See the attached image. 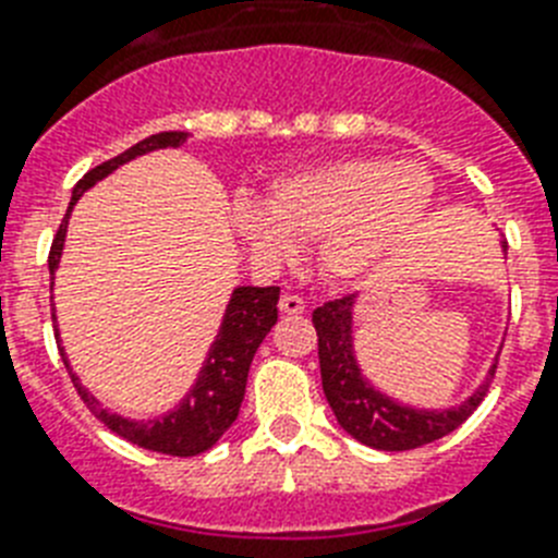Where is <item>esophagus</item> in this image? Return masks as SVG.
<instances>
[{
	"mask_svg": "<svg viewBox=\"0 0 558 558\" xmlns=\"http://www.w3.org/2000/svg\"><path fill=\"white\" fill-rule=\"evenodd\" d=\"M279 311L284 313V316H302V313L307 311L305 299L293 296V293H284L282 299H279Z\"/></svg>",
	"mask_w": 558,
	"mask_h": 558,
	"instance_id": "esophagus-1",
	"label": "esophagus"
}]
</instances>
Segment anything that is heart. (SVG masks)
I'll return each instance as SVG.
<instances>
[{"label":"heart","instance_id":"heart-1","mask_svg":"<svg viewBox=\"0 0 558 558\" xmlns=\"http://www.w3.org/2000/svg\"><path fill=\"white\" fill-rule=\"evenodd\" d=\"M430 199L425 165L359 156L279 179L268 205L239 199L230 222L262 265L282 268L296 262L299 242H316L322 274L351 282L411 236Z\"/></svg>","mask_w":558,"mask_h":558}]
</instances>
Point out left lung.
Masks as SVG:
<instances>
[{"label":"left lung","mask_w":558,"mask_h":558,"mask_svg":"<svg viewBox=\"0 0 558 558\" xmlns=\"http://www.w3.org/2000/svg\"><path fill=\"white\" fill-rule=\"evenodd\" d=\"M505 251L508 245L501 242V253ZM356 305L359 296L351 293L313 311V325L319 333L322 390L344 434L376 450H413L453 434L485 399L499 353L485 379L478 381V388L464 402L450 408L404 404L376 388L359 365L356 339H353Z\"/></svg>","instance_id":"1"}]
</instances>
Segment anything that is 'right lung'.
<instances>
[{
    "label": "right lung",
    "mask_w": 558,
    "mask_h": 558,
    "mask_svg": "<svg viewBox=\"0 0 558 558\" xmlns=\"http://www.w3.org/2000/svg\"><path fill=\"white\" fill-rule=\"evenodd\" d=\"M191 133L185 131H165L154 133L147 140L136 142L133 147H128L124 154H119L117 159L99 165L90 173L80 179V185L73 187L71 205H68V214H64L62 225L57 230V239L50 245L48 256V270H50V290H53V279H57L59 259H62L64 251V236H68V222H71L73 205L85 196V191L102 182L105 177H110L113 170L128 165L136 156L154 154V150H165V147H179L185 145ZM276 302H279V288H251V284H239L233 288L228 299V307L222 313V325L216 330L214 342L207 348V356L202 362L196 379H193L191 390H187L182 399H179L177 408L165 411L162 416L154 418H131L122 416V413L108 411L99 399H96L90 390L80 381V376L73 373L71 362L64 356L62 339H59L57 328V344L59 353H62V362L71 373L73 388L80 390L82 402L90 408L99 422L105 427H110L113 434L128 439L131 445H140L145 450H156V453L168 456H196L205 453L222 439V434L228 430L239 416V408H242V399H245V385H247V371H251V362L259 351L262 339L270 333V328L276 325ZM53 322H57V313H53Z\"/></svg>",
    "instance_id": "obj_1"
}]
</instances>
